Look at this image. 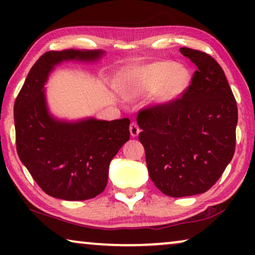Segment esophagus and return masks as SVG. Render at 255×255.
Wrapping results in <instances>:
<instances>
[{
	"instance_id": "esophagus-1",
	"label": "esophagus",
	"mask_w": 255,
	"mask_h": 255,
	"mask_svg": "<svg viewBox=\"0 0 255 255\" xmlns=\"http://www.w3.org/2000/svg\"><path fill=\"white\" fill-rule=\"evenodd\" d=\"M139 132H140V128H139L137 123L132 122V123L130 124V133L132 137H137V135L139 134Z\"/></svg>"
}]
</instances>
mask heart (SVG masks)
<instances>
[{
  "label": "heart",
  "mask_w": 255,
  "mask_h": 255,
  "mask_svg": "<svg viewBox=\"0 0 255 255\" xmlns=\"http://www.w3.org/2000/svg\"><path fill=\"white\" fill-rule=\"evenodd\" d=\"M191 81L190 69L173 61L138 65L122 75L125 96L138 97L154 91V102L159 106H169L179 101L189 89Z\"/></svg>",
  "instance_id": "b5f03b06"
}]
</instances>
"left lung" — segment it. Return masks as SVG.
<instances>
[{
	"instance_id": "left-lung-1",
	"label": "left lung",
	"mask_w": 255,
	"mask_h": 255,
	"mask_svg": "<svg viewBox=\"0 0 255 255\" xmlns=\"http://www.w3.org/2000/svg\"><path fill=\"white\" fill-rule=\"evenodd\" d=\"M180 52L196 65L189 89L175 103L142 109L139 141L155 187L170 197L203 194L235 154L238 108L221 66L193 48Z\"/></svg>"
}]
</instances>
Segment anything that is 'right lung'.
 <instances>
[{
	"label": "right lung",
	"instance_id": "right-lung-1",
	"mask_svg": "<svg viewBox=\"0 0 255 255\" xmlns=\"http://www.w3.org/2000/svg\"><path fill=\"white\" fill-rule=\"evenodd\" d=\"M104 53L73 48L46 52L30 69L15 101L17 153L52 197L85 201L102 193L111 160L130 139L128 118L67 122L48 111L44 86L54 66L69 60L94 62Z\"/></svg>",
	"mask_w": 255,
	"mask_h": 255
}]
</instances>
